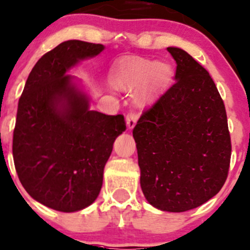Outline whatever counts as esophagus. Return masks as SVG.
<instances>
[{
	"instance_id": "esophagus-1",
	"label": "esophagus",
	"mask_w": 250,
	"mask_h": 250,
	"mask_svg": "<svg viewBox=\"0 0 250 250\" xmlns=\"http://www.w3.org/2000/svg\"><path fill=\"white\" fill-rule=\"evenodd\" d=\"M137 120H138V114L134 112V111H131V112L126 116V126H127L128 130H132V128L134 127Z\"/></svg>"
}]
</instances>
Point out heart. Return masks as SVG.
<instances>
[{
	"mask_svg": "<svg viewBox=\"0 0 250 250\" xmlns=\"http://www.w3.org/2000/svg\"><path fill=\"white\" fill-rule=\"evenodd\" d=\"M171 77L172 69L168 64L137 56L123 57L117 64L114 75L117 85L125 90L137 89L145 82L138 95L140 105H148L153 101Z\"/></svg>",
	"mask_w": 250,
	"mask_h": 250,
	"instance_id": "b5f03b06",
	"label": "heart"
}]
</instances>
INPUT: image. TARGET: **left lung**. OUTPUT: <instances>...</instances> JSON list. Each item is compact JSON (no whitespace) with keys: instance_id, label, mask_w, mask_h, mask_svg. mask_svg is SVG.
Returning a JSON list of instances; mask_svg holds the SVG:
<instances>
[{"instance_id":"1","label":"left lung","mask_w":250,"mask_h":250,"mask_svg":"<svg viewBox=\"0 0 250 250\" xmlns=\"http://www.w3.org/2000/svg\"><path fill=\"white\" fill-rule=\"evenodd\" d=\"M175 83L138 120L140 186L152 206L180 213L201 206L224 186L230 136L212 77L186 51L169 46Z\"/></svg>"}]
</instances>
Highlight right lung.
Instances as JSON below:
<instances>
[{
  "label": "right lung",
  "instance_id": "obj_1",
  "mask_svg": "<svg viewBox=\"0 0 250 250\" xmlns=\"http://www.w3.org/2000/svg\"><path fill=\"white\" fill-rule=\"evenodd\" d=\"M104 48L77 40L61 43L35 64L19 101L17 175L32 199L60 212H77L96 200L114 140L126 130L122 114L90 110L83 84L67 73Z\"/></svg>",
  "mask_w": 250,
  "mask_h": 250
}]
</instances>
